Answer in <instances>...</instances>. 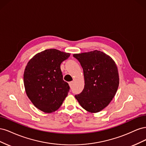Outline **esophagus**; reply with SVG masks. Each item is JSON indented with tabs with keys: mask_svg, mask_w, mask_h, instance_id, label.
Returning <instances> with one entry per match:
<instances>
[{
	"mask_svg": "<svg viewBox=\"0 0 146 146\" xmlns=\"http://www.w3.org/2000/svg\"><path fill=\"white\" fill-rule=\"evenodd\" d=\"M73 83H74V82H73V81L69 82V86H70V88L72 87V85H73Z\"/></svg>",
	"mask_w": 146,
	"mask_h": 146,
	"instance_id": "obj_1",
	"label": "esophagus"
}]
</instances>
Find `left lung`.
Masks as SVG:
<instances>
[{"label": "left lung", "instance_id": "obj_1", "mask_svg": "<svg viewBox=\"0 0 146 146\" xmlns=\"http://www.w3.org/2000/svg\"><path fill=\"white\" fill-rule=\"evenodd\" d=\"M83 70L85 86L75 98L83 108L90 113L104 109L115 96L119 83L114 60L99 50L74 54Z\"/></svg>", "mask_w": 146, "mask_h": 146}]
</instances>
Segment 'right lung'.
Returning <instances> with one entry per match:
<instances>
[{
  "instance_id": "right-lung-1",
  "label": "right lung",
  "mask_w": 146,
  "mask_h": 146,
  "mask_svg": "<svg viewBox=\"0 0 146 146\" xmlns=\"http://www.w3.org/2000/svg\"><path fill=\"white\" fill-rule=\"evenodd\" d=\"M69 56V53L50 48L35 55L26 66L24 74L26 94L43 112L55 111L68 94L70 88L63 80L60 64Z\"/></svg>"
}]
</instances>
